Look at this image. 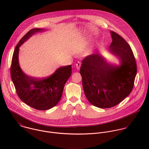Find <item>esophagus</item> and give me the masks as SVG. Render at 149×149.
I'll list each match as a JSON object with an SVG mask.
<instances>
[{
    "label": "esophagus",
    "instance_id": "34e87169",
    "mask_svg": "<svg viewBox=\"0 0 149 149\" xmlns=\"http://www.w3.org/2000/svg\"><path fill=\"white\" fill-rule=\"evenodd\" d=\"M80 66H81V63H80V62H78L77 64H76V68H77V70L80 69Z\"/></svg>",
    "mask_w": 149,
    "mask_h": 149
}]
</instances>
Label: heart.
<instances>
[{
	"instance_id": "heart-1",
	"label": "heart",
	"mask_w": 149,
	"mask_h": 149,
	"mask_svg": "<svg viewBox=\"0 0 149 149\" xmlns=\"http://www.w3.org/2000/svg\"><path fill=\"white\" fill-rule=\"evenodd\" d=\"M92 50H93V48L92 47H89V48H88L86 50V52L87 53H90L92 52Z\"/></svg>"
}]
</instances>
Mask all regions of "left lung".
<instances>
[{
  "instance_id": "left-lung-1",
  "label": "left lung",
  "mask_w": 149,
  "mask_h": 149,
  "mask_svg": "<svg viewBox=\"0 0 149 149\" xmlns=\"http://www.w3.org/2000/svg\"><path fill=\"white\" fill-rule=\"evenodd\" d=\"M112 42L108 52L119 64L108 63L99 52L83 60L80 73L88 100L94 106H115L131 92L136 74V64L130 46L119 34L110 31Z\"/></svg>"
}]
</instances>
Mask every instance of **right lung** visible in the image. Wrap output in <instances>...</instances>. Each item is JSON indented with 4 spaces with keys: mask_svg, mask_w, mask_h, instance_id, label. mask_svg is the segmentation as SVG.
<instances>
[{
    "mask_svg": "<svg viewBox=\"0 0 149 149\" xmlns=\"http://www.w3.org/2000/svg\"><path fill=\"white\" fill-rule=\"evenodd\" d=\"M45 31V29H33L22 38L14 49L11 66V79L19 97L38 110L49 109L57 104L72 74L70 65L60 67L52 75L41 79L29 76L22 70L19 63V47L35 34Z\"/></svg>",
    "mask_w": 149,
    "mask_h": 149,
    "instance_id": "obj_1",
    "label": "right lung"
}]
</instances>
